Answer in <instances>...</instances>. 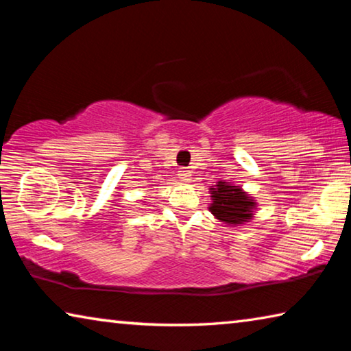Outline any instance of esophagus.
I'll list each match as a JSON object with an SVG mask.
<instances>
[{
    "label": "esophagus",
    "instance_id": "esophagus-1",
    "mask_svg": "<svg viewBox=\"0 0 351 351\" xmlns=\"http://www.w3.org/2000/svg\"><path fill=\"white\" fill-rule=\"evenodd\" d=\"M178 178H180V181L182 182H189L190 178H192V171L186 167H182L180 169V171H178Z\"/></svg>",
    "mask_w": 351,
    "mask_h": 351
}]
</instances>
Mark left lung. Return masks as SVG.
<instances>
[{
    "instance_id": "left-lung-1",
    "label": "left lung",
    "mask_w": 351,
    "mask_h": 351,
    "mask_svg": "<svg viewBox=\"0 0 351 351\" xmlns=\"http://www.w3.org/2000/svg\"><path fill=\"white\" fill-rule=\"evenodd\" d=\"M212 203L209 210L215 219L226 226H243L249 223L257 210V201L232 182L218 181L209 189Z\"/></svg>"
}]
</instances>
